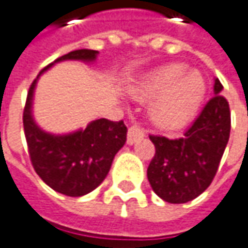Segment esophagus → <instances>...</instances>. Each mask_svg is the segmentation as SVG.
<instances>
[{"label":"esophagus","instance_id":"34e87169","mask_svg":"<svg viewBox=\"0 0 248 248\" xmlns=\"http://www.w3.org/2000/svg\"><path fill=\"white\" fill-rule=\"evenodd\" d=\"M143 136H144V133L139 126H136V124L130 126L127 130V144H135L138 140L143 139Z\"/></svg>","mask_w":248,"mask_h":248}]
</instances>
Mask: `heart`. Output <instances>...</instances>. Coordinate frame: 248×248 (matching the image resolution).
<instances>
[{
  "mask_svg": "<svg viewBox=\"0 0 248 248\" xmlns=\"http://www.w3.org/2000/svg\"><path fill=\"white\" fill-rule=\"evenodd\" d=\"M186 71L185 64L160 67L132 90L135 99L152 102L149 115L160 129L174 130L188 124L205 98L206 84L201 73Z\"/></svg>",
  "mask_w": 248,
  "mask_h": 248,
  "instance_id": "b5f03b06",
  "label": "heart"
}]
</instances>
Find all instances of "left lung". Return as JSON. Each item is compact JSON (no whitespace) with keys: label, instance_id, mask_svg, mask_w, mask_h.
<instances>
[{"label":"left lung","instance_id":"1","mask_svg":"<svg viewBox=\"0 0 248 248\" xmlns=\"http://www.w3.org/2000/svg\"><path fill=\"white\" fill-rule=\"evenodd\" d=\"M222 90L223 85L215 78V96L182 138L150 135L155 154L147 168V178L163 201L189 202L213 181L230 136V109Z\"/></svg>","mask_w":248,"mask_h":248}]
</instances>
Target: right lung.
I'll return each instance as SVG.
<instances>
[{
	"label": "right lung",
	"mask_w": 248,
	"mask_h": 248,
	"mask_svg": "<svg viewBox=\"0 0 248 248\" xmlns=\"http://www.w3.org/2000/svg\"><path fill=\"white\" fill-rule=\"evenodd\" d=\"M96 50L80 49L59 57L54 63L64 60L90 63L96 59ZM54 63L45 67L39 76ZM37 78L29 88L23 109V130L32 166L51 189L67 197H82L94 191L108 175L115 154L124 147L127 129L124 121L112 122L102 118L93 121L84 130L67 135L42 130L32 115Z\"/></svg>",
	"instance_id": "obj_1"
}]
</instances>
